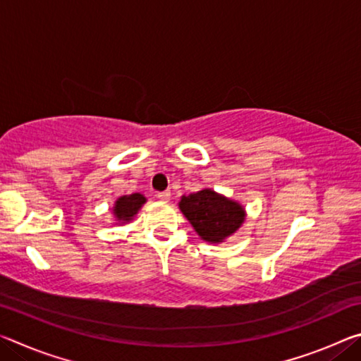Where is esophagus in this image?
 Wrapping results in <instances>:
<instances>
[{
	"instance_id": "1",
	"label": "esophagus",
	"mask_w": 361,
	"mask_h": 361,
	"mask_svg": "<svg viewBox=\"0 0 361 361\" xmlns=\"http://www.w3.org/2000/svg\"><path fill=\"white\" fill-rule=\"evenodd\" d=\"M157 199L162 200V202H169V200H170V191L157 192Z\"/></svg>"
}]
</instances>
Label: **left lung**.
Masks as SVG:
<instances>
[{
	"label": "left lung",
	"mask_w": 361,
	"mask_h": 361,
	"mask_svg": "<svg viewBox=\"0 0 361 361\" xmlns=\"http://www.w3.org/2000/svg\"><path fill=\"white\" fill-rule=\"evenodd\" d=\"M178 207L200 239L209 243L224 242L239 231L247 218L242 204L210 188L183 195Z\"/></svg>",
	"instance_id": "8db88e82"
}]
</instances>
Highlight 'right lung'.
I'll use <instances>...</instances> for the list:
<instances>
[{"label":"right lung","mask_w":361,"mask_h":361,"mask_svg":"<svg viewBox=\"0 0 361 361\" xmlns=\"http://www.w3.org/2000/svg\"><path fill=\"white\" fill-rule=\"evenodd\" d=\"M146 204V197L142 192L121 195L113 205V218L116 224H129L137 216L140 209Z\"/></svg>","instance_id":"obj_1"}]
</instances>
